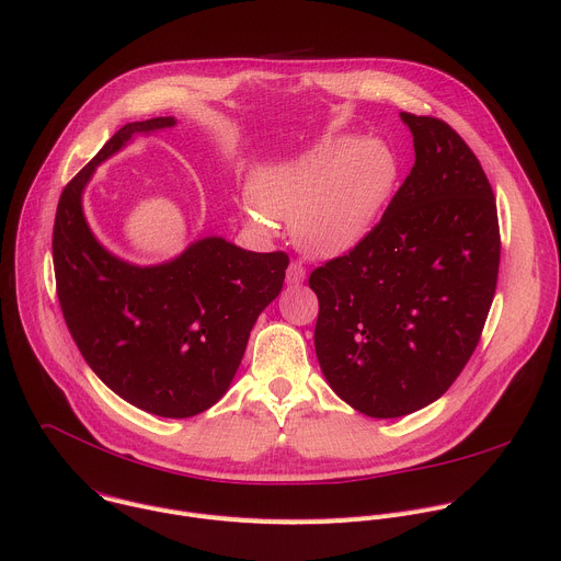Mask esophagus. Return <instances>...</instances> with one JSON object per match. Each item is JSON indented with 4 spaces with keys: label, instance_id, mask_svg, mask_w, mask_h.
I'll return each instance as SVG.
<instances>
[{
    "label": "esophagus",
    "instance_id": "esophagus-1",
    "mask_svg": "<svg viewBox=\"0 0 561 561\" xmlns=\"http://www.w3.org/2000/svg\"><path fill=\"white\" fill-rule=\"evenodd\" d=\"M304 279H307V268H304L301 262H290L288 268H286V282H288L290 286H297V284H301Z\"/></svg>",
    "mask_w": 561,
    "mask_h": 561
}]
</instances>
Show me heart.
Segmentation results:
<instances>
[{
    "mask_svg": "<svg viewBox=\"0 0 561 561\" xmlns=\"http://www.w3.org/2000/svg\"><path fill=\"white\" fill-rule=\"evenodd\" d=\"M396 176V159L385 145L333 138L254 181V206L245 217L262 232L273 219H288L301 250L335 257L369 234Z\"/></svg>",
    "mask_w": 561,
    "mask_h": 561,
    "instance_id": "obj_1",
    "label": "heart"
}]
</instances>
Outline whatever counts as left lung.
Masks as SVG:
<instances>
[{"label":"left lung","instance_id":"obj_1","mask_svg":"<svg viewBox=\"0 0 561 561\" xmlns=\"http://www.w3.org/2000/svg\"><path fill=\"white\" fill-rule=\"evenodd\" d=\"M416 163L382 219L318 266L316 353L333 391L374 419L440 398L481 340L499 277L492 185L445 121L402 112Z\"/></svg>","mask_w":561,"mask_h":561}]
</instances>
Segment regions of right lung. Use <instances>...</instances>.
<instances>
[{
  "instance_id": "right-lung-1",
  "label": "right lung",
  "mask_w": 561,
  "mask_h": 561,
  "mask_svg": "<svg viewBox=\"0 0 561 561\" xmlns=\"http://www.w3.org/2000/svg\"><path fill=\"white\" fill-rule=\"evenodd\" d=\"M172 125L174 118L127 123L65 185L54 268L65 322L93 374L138 410L187 419L230 387L252 324L284 286L288 254L208 237L174 262L138 268L93 239L80 206L93 168L134 134Z\"/></svg>"
}]
</instances>
